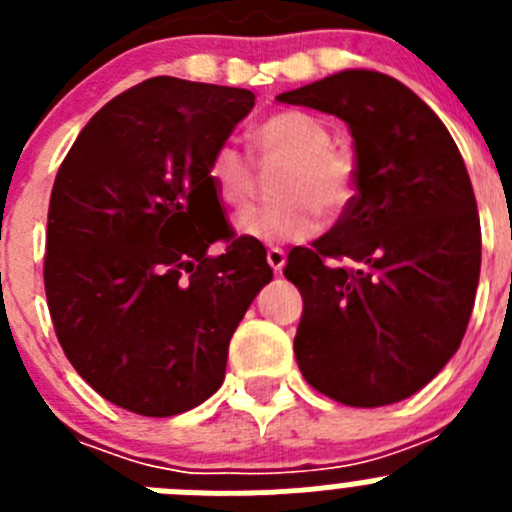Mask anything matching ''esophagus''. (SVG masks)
I'll use <instances>...</instances> for the list:
<instances>
[{"label": "esophagus", "mask_w": 512, "mask_h": 512, "mask_svg": "<svg viewBox=\"0 0 512 512\" xmlns=\"http://www.w3.org/2000/svg\"><path fill=\"white\" fill-rule=\"evenodd\" d=\"M266 261H269V266L274 271H282L284 269V264H287V253L282 251V248H269V251H266Z\"/></svg>", "instance_id": "esophagus-1"}]
</instances>
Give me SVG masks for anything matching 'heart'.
Instances as JSON below:
<instances>
[{
	"mask_svg": "<svg viewBox=\"0 0 512 512\" xmlns=\"http://www.w3.org/2000/svg\"><path fill=\"white\" fill-rule=\"evenodd\" d=\"M251 151L259 164H282L271 194L277 202L253 207L235 220V230L253 241L292 243L318 230V212L336 220L351 207L356 194V161L333 146L328 125L300 110H282L251 130ZM207 182L217 200L243 210L256 192V174L246 156L230 143L212 151Z\"/></svg>",
	"mask_w": 512,
	"mask_h": 512,
	"instance_id": "1",
	"label": "heart"
}]
</instances>
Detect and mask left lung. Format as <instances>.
Returning <instances> with one entry per match:
<instances>
[{"label":"left lung","instance_id":"8db88e82","mask_svg":"<svg viewBox=\"0 0 512 512\" xmlns=\"http://www.w3.org/2000/svg\"><path fill=\"white\" fill-rule=\"evenodd\" d=\"M341 117L356 151L354 202L284 277L300 289L295 356L351 408L415 395L467 333L482 233L467 166L436 112L402 81L348 69L279 94Z\"/></svg>","mask_w":512,"mask_h":512}]
</instances>
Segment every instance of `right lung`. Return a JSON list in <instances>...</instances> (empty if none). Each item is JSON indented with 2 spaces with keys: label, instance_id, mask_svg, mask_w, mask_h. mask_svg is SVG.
<instances>
[{
  "label": "right lung",
  "instance_id": "1",
  "mask_svg": "<svg viewBox=\"0 0 512 512\" xmlns=\"http://www.w3.org/2000/svg\"><path fill=\"white\" fill-rule=\"evenodd\" d=\"M253 102L248 89L156 76L104 104L58 169L48 310L71 366L117 408L169 418L215 395L230 338L274 277L207 182ZM217 240L226 251L212 257Z\"/></svg>",
  "mask_w": 512,
  "mask_h": 512
}]
</instances>
